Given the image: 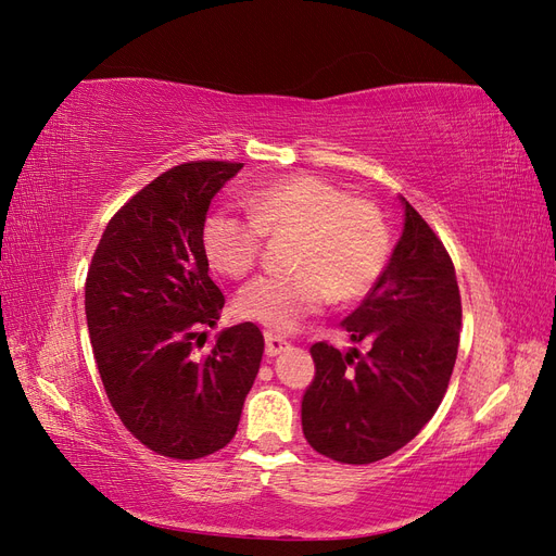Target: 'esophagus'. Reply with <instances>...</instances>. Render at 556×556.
<instances>
[{
  "label": "esophagus",
  "instance_id": "esophagus-1",
  "mask_svg": "<svg viewBox=\"0 0 556 556\" xmlns=\"http://www.w3.org/2000/svg\"><path fill=\"white\" fill-rule=\"evenodd\" d=\"M264 341H266V357L282 355V352L290 348V343L285 341L280 333H276V331H271V329L264 331Z\"/></svg>",
  "mask_w": 556,
  "mask_h": 556
}]
</instances>
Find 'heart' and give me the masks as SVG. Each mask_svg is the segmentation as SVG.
Listing matches in <instances>:
<instances>
[{"label": "heart", "mask_w": 556, "mask_h": 556, "mask_svg": "<svg viewBox=\"0 0 556 556\" xmlns=\"http://www.w3.org/2000/svg\"><path fill=\"white\" fill-rule=\"evenodd\" d=\"M243 217L215 208L201 227V245L217 274L239 280L260 264L264 237L294 231L288 276L252 280L237 313L271 329H294L331 296L357 299L378 280L390 255V229L368 199L345 197L313 174H290L245 194Z\"/></svg>", "instance_id": "heart-1"}]
</instances>
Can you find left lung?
I'll list each match as a JSON object with an SVG mask.
<instances>
[{
    "label": "left lung",
    "mask_w": 556,
    "mask_h": 556,
    "mask_svg": "<svg viewBox=\"0 0 556 556\" xmlns=\"http://www.w3.org/2000/svg\"><path fill=\"white\" fill-rule=\"evenodd\" d=\"M390 264L343 327L366 355L311 348L315 380L301 401L311 447L341 464H374L410 443L439 410L457 362L462 296L443 241L406 199Z\"/></svg>",
    "instance_id": "left-lung-1"
}]
</instances>
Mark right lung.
<instances>
[{"mask_svg":"<svg viewBox=\"0 0 556 556\" xmlns=\"http://www.w3.org/2000/svg\"><path fill=\"white\" fill-rule=\"evenodd\" d=\"M241 162L197 160L164 172L117 211L92 255L86 317L97 371L125 429L162 457L201 459L237 433L264 336L241 323L197 355L225 294L201 245L211 199Z\"/></svg>","mask_w":556,"mask_h":556,"instance_id":"obj_1","label":"right lung"}]
</instances>
